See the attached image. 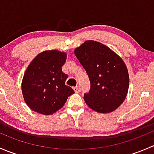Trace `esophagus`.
I'll list each match as a JSON object with an SVG mask.
<instances>
[{"mask_svg":"<svg viewBox=\"0 0 154 154\" xmlns=\"http://www.w3.org/2000/svg\"><path fill=\"white\" fill-rule=\"evenodd\" d=\"M73 89H74V92L75 93H80V86L74 87V88H73Z\"/></svg>","mask_w":154,"mask_h":154,"instance_id":"obj_1","label":"esophagus"}]
</instances>
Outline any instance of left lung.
I'll use <instances>...</instances> for the list:
<instances>
[{
    "instance_id": "obj_1",
    "label": "left lung",
    "mask_w": 154,
    "mask_h": 154,
    "mask_svg": "<svg viewBox=\"0 0 154 154\" xmlns=\"http://www.w3.org/2000/svg\"><path fill=\"white\" fill-rule=\"evenodd\" d=\"M86 70L91 83L84 100L88 107L100 113L119 108L128 92V71L125 62L112 50L98 42L88 40L74 51Z\"/></svg>"
}]
</instances>
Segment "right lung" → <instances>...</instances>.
<instances>
[{"mask_svg": "<svg viewBox=\"0 0 154 154\" xmlns=\"http://www.w3.org/2000/svg\"><path fill=\"white\" fill-rule=\"evenodd\" d=\"M67 54L57 50L45 51L29 63L21 82L26 104L39 114L52 115L62 108L74 93L65 84L67 74L62 71Z\"/></svg>", "mask_w": 154, "mask_h": 154, "instance_id": "1", "label": "right lung"}]
</instances>
